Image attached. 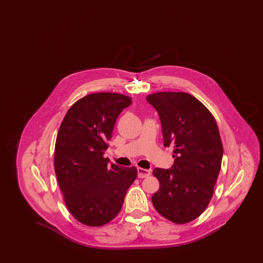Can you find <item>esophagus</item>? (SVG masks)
I'll use <instances>...</instances> for the list:
<instances>
[{
    "label": "esophagus",
    "mask_w": 263,
    "mask_h": 263,
    "mask_svg": "<svg viewBox=\"0 0 263 263\" xmlns=\"http://www.w3.org/2000/svg\"><path fill=\"white\" fill-rule=\"evenodd\" d=\"M138 176L140 177V178H144V177H147V176H149L151 174L150 171L149 170H145V168H142V167H138Z\"/></svg>",
    "instance_id": "esophagus-1"
}]
</instances>
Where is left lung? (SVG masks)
<instances>
[{
	"label": "left lung",
	"instance_id": "1",
	"mask_svg": "<svg viewBox=\"0 0 263 263\" xmlns=\"http://www.w3.org/2000/svg\"><path fill=\"white\" fill-rule=\"evenodd\" d=\"M147 101L159 113L163 146L174 147L171 168H155L160 189L153 194L156 210L175 224L199 217L211 200L223 158L219 129L211 112L186 92L161 91Z\"/></svg>",
	"mask_w": 263,
	"mask_h": 263
}]
</instances>
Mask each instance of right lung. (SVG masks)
Masks as SVG:
<instances>
[{"label": "right lung", "instance_id": "obj_1", "mask_svg": "<svg viewBox=\"0 0 263 263\" xmlns=\"http://www.w3.org/2000/svg\"><path fill=\"white\" fill-rule=\"evenodd\" d=\"M132 103L115 92L91 93L67 111L55 144L54 167L67 208L84 225L110 222L137 177L135 166L122 167L104 158L116 119Z\"/></svg>", "mask_w": 263, "mask_h": 263}]
</instances>
